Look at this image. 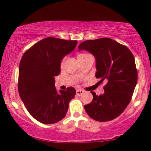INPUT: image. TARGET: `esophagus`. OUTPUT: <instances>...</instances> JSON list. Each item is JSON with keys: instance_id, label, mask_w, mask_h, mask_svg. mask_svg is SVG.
Masks as SVG:
<instances>
[{"instance_id": "1", "label": "esophagus", "mask_w": 151, "mask_h": 151, "mask_svg": "<svg viewBox=\"0 0 151 151\" xmlns=\"http://www.w3.org/2000/svg\"><path fill=\"white\" fill-rule=\"evenodd\" d=\"M84 93V91L81 89H76V95L77 96H81V94Z\"/></svg>"}]
</instances>
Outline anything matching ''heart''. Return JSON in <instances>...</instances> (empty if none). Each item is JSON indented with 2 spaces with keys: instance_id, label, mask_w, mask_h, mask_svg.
<instances>
[{
  "instance_id": "obj_1",
  "label": "heart",
  "mask_w": 151,
  "mask_h": 151,
  "mask_svg": "<svg viewBox=\"0 0 151 151\" xmlns=\"http://www.w3.org/2000/svg\"><path fill=\"white\" fill-rule=\"evenodd\" d=\"M91 55L89 53H79L78 55H77V58L78 60H81V59H84V58L88 57V56H90Z\"/></svg>"
}]
</instances>
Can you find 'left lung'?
<instances>
[{
	"label": "left lung",
	"mask_w": 151,
	"mask_h": 151,
	"mask_svg": "<svg viewBox=\"0 0 151 151\" xmlns=\"http://www.w3.org/2000/svg\"><path fill=\"white\" fill-rule=\"evenodd\" d=\"M78 49L95 56L96 77L100 83H106L102 95L91 91L93 100L85 105V111L96 121L113 120L129 104L136 85L138 70L133 54L127 47L109 38L85 40Z\"/></svg>",
	"instance_id": "left-lung-1"
}]
</instances>
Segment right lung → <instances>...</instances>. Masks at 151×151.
I'll return each mask as SVG.
<instances>
[{
	"label": "right lung",
	"mask_w": 151,
	"mask_h": 151,
	"mask_svg": "<svg viewBox=\"0 0 151 151\" xmlns=\"http://www.w3.org/2000/svg\"><path fill=\"white\" fill-rule=\"evenodd\" d=\"M77 40L47 37L28 49L19 66L18 91L31 115L43 124H53L66 116L76 90L69 87L58 93L55 76L60 75L63 58L70 53Z\"/></svg>",
	"instance_id": "add662e5"
}]
</instances>
